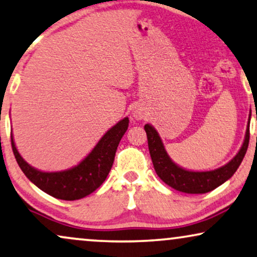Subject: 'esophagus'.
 <instances>
[{
  "label": "esophagus",
  "mask_w": 257,
  "mask_h": 257,
  "mask_svg": "<svg viewBox=\"0 0 257 257\" xmlns=\"http://www.w3.org/2000/svg\"><path fill=\"white\" fill-rule=\"evenodd\" d=\"M134 117L138 118V119H142L145 117V114H143V111L141 109H135L134 110Z\"/></svg>",
  "instance_id": "obj_1"
}]
</instances>
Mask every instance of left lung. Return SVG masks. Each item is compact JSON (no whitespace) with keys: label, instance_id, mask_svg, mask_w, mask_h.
Here are the masks:
<instances>
[{"label":"left lung","instance_id":"8db88e82","mask_svg":"<svg viewBox=\"0 0 257 257\" xmlns=\"http://www.w3.org/2000/svg\"><path fill=\"white\" fill-rule=\"evenodd\" d=\"M145 131L148 139V147L154 169L161 180L174 189L187 194H204L214 190L230 179L243 160L249 145V126L245 133L243 146L230 162L211 172H189L180 168L170 160L164 149L159 134L152 125L146 124Z\"/></svg>","mask_w":257,"mask_h":257}]
</instances>
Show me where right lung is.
Masks as SVG:
<instances>
[{
    "label": "right lung",
    "mask_w": 257,
    "mask_h": 257,
    "mask_svg": "<svg viewBox=\"0 0 257 257\" xmlns=\"http://www.w3.org/2000/svg\"><path fill=\"white\" fill-rule=\"evenodd\" d=\"M128 125V117L123 118L105 133L80 164L69 170L57 173H44L30 167L17 152L13 135L10 139L13 153L20 168L35 186L53 197L74 201L91 194L104 182L114 163L116 149Z\"/></svg>",
    "instance_id": "right-lung-1"
}]
</instances>
